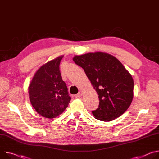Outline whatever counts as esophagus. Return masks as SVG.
Here are the masks:
<instances>
[{
	"label": "esophagus",
	"instance_id": "1",
	"mask_svg": "<svg viewBox=\"0 0 159 159\" xmlns=\"http://www.w3.org/2000/svg\"><path fill=\"white\" fill-rule=\"evenodd\" d=\"M83 95V92L81 91V92H80L77 95H75V97H76V98H77V97H82Z\"/></svg>",
	"mask_w": 159,
	"mask_h": 159
}]
</instances>
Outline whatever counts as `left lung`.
I'll use <instances>...</instances> for the list:
<instances>
[{"mask_svg": "<svg viewBox=\"0 0 159 159\" xmlns=\"http://www.w3.org/2000/svg\"><path fill=\"white\" fill-rule=\"evenodd\" d=\"M73 59L84 69L98 95L99 105L92 111L93 116L110 121L124 114L133 98L134 81L122 64L114 56L101 52L75 56Z\"/></svg>", "mask_w": 159, "mask_h": 159, "instance_id": "obj_1", "label": "left lung"}]
</instances>
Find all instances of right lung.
<instances>
[{
  "label": "right lung",
  "mask_w": 159,
  "mask_h": 159,
  "mask_svg": "<svg viewBox=\"0 0 159 159\" xmlns=\"http://www.w3.org/2000/svg\"><path fill=\"white\" fill-rule=\"evenodd\" d=\"M63 56L42 65L35 73L28 87L32 106L39 114L46 118H56L61 114L71 98L59 70Z\"/></svg>",
  "instance_id": "right-lung-1"
}]
</instances>
